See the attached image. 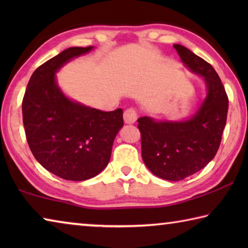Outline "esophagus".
Instances as JSON below:
<instances>
[{"label": "esophagus", "mask_w": 248, "mask_h": 248, "mask_svg": "<svg viewBox=\"0 0 248 248\" xmlns=\"http://www.w3.org/2000/svg\"><path fill=\"white\" fill-rule=\"evenodd\" d=\"M137 110L134 108H128L125 109L124 112V123L125 124H134L137 120Z\"/></svg>", "instance_id": "34e87169"}]
</instances>
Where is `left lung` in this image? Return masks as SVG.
<instances>
[{"label":"left lung","mask_w":248,"mask_h":248,"mask_svg":"<svg viewBox=\"0 0 248 248\" xmlns=\"http://www.w3.org/2000/svg\"><path fill=\"white\" fill-rule=\"evenodd\" d=\"M192 72L204 78L208 95L191 119L161 123L149 117L138 119L142 158L157 177L177 182L207 166L216 156L226 124L229 98L212 65L182 45H174Z\"/></svg>","instance_id":"1"}]
</instances>
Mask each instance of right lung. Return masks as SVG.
Wrapping results in <instances>:
<instances>
[{
  "instance_id": "add662e5",
  "label": "right lung",
  "mask_w": 248,
  "mask_h": 248,
  "mask_svg": "<svg viewBox=\"0 0 248 248\" xmlns=\"http://www.w3.org/2000/svg\"><path fill=\"white\" fill-rule=\"evenodd\" d=\"M72 47L36 69L25 92V133L33 156L46 170L66 180H86L110 159L116 134L124 125L123 109L102 111L72 102L56 83L57 71L70 59L91 51Z\"/></svg>"
}]
</instances>
